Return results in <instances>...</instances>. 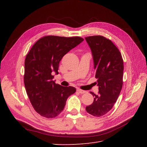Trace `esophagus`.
Returning <instances> with one entry per match:
<instances>
[{"label": "esophagus", "instance_id": "34e87169", "mask_svg": "<svg viewBox=\"0 0 147 147\" xmlns=\"http://www.w3.org/2000/svg\"><path fill=\"white\" fill-rule=\"evenodd\" d=\"M77 91L79 93H80V94H84V93L86 92L85 91H83L82 90H80V89H79V88L77 89Z\"/></svg>", "mask_w": 147, "mask_h": 147}]
</instances>
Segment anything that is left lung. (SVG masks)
I'll list each match as a JSON object with an SVG mask.
<instances>
[{
  "label": "left lung",
  "instance_id": "1",
  "mask_svg": "<svg viewBox=\"0 0 147 147\" xmlns=\"http://www.w3.org/2000/svg\"><path fill=\"white\" fill-rule=\"evenodd\" d=\"M90 47L97 78L99 94H91L94 102L87 106L88 113L102 117L112 109L123 86V60L118 48L109 39L100 35L85 38Z\"/></svg>",
  "mask_w": 147,
  "mask_h": 147
}]
</instances>
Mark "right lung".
<instances>
[{"label":"right lung","mask_w":147,"mask_h":147,"mask_svg":"<svg viewBox=\"0 0 147 147\" xmlns=\"http://www.w3.org/2000/svg\"><path fill=\"white\" fill-rule=\"evenodd\" d=\"M80 37H43L26 55L24 82L30 103L42 117L52 118L63 110L67 99L76 91L72 86H63L53 80L63 57L82 43Z\"/></svg>","instance_id":"right-lung-1"}]
</instances>
